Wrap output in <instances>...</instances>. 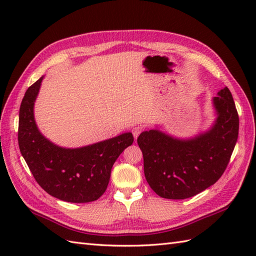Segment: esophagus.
<instances>
[{
	"label": "esophagus",
	"mask_w": 256,
	"mask_h": 256,
	"mask_svg": "<svg viewBox=\"0 0 256 256\" xmlns=\"http://www.w3.org/2000/svg\"><path fill=\"white\" fill-rule=\"evenodd\" d=\"M142 131H143L142 126H135V128H132V133H133V136H134L135 140L138 138V135L142 133Z\"/></svg>",
	"instance_id": "34e87169"
}]
</instances>
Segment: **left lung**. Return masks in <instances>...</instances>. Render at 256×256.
Wrapping results in <instances>:
<instances>
[{
	"mask_svg": "<svg viewBox=\"0 0 256 256\" xmlns=\"http://www.w3.org/2000/svg\"><path fill=\"white\" fill-rule=\"evenodd\" d=\"M212 103L216 118L204 133L182 140L150 130L138 136L145 178L160 197H194L216 184L224 172L238 140V116L226 86Z\"/></svg>",
	"mask_w": 256,
	"mask_h": 256,
	"instance_id": "8db88e82",
	"label": "left lung"
}]
</instances>
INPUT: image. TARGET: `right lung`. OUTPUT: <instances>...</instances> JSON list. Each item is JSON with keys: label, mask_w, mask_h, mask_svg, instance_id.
<instances>
[{"label": "right lung", "mask_w": 256, "mask_h": 256, "mask_svg": "<svg viewBox=\"0 0 256 256\" xmlns=\"http://www.w3.org/2000/svg\"><path fill=\"white\" fill-rule=\"evenodd\" d=\"M44 77L26 90L18 118V146L38 184L52 197L84 204L99 199L110 180L112 166L120 154L133 144L132 133L78 148H60L38 130L35 100Z\"/></svg>", "instance_id": "add662e5"}]
</instances>
